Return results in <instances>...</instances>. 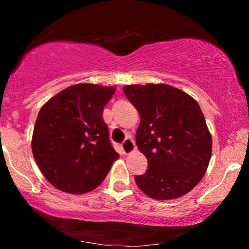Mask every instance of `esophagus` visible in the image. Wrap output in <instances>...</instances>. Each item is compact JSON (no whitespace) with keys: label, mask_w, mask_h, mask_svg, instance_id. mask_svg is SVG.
<instances>
[{"label":"esophagus","mask_w":249,"mask_h":249,"mask_svg":"<svg viewBox=\"0 0 249 249\" xmlns=\"http://www.w3.org/2000/svg\"><path fill=\"white\" fill-rule=\"evenodd\" d=\"M123 151H124L125 154L132 153L134 150H136V145H134V142L131 138H126L122 144Z\"/></svg>","instance_id":"34e87169"}]
</instances>
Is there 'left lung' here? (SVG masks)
<instances>
[{"mask_svg": "<svg viewBox=\"0 0 249 249\" xmlns=\"http://www.w3.org/2000/svg\"><path fill=\"white\" fill-rule=\"evenodd\" d=\"M126 98L141 115L136 144L148 161L136 184L157 200L176 199L202 179L212 137L196 99L167 84L126 85Z\"/></svg>", "mask_w": 249, "mask_h": 249, "instance_id": "8db88e82", "label": "left lung"}]
</instances>
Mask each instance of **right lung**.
<instances>
[{"mask_svg":"<svg viewBox=\"0 0 249 249\" xmlns=\"http://www.w3.org/2000/svg\"><path fill=\"white\" fill-rule=\"evenodd\" d=\"M113 87L76 84L49 99L34 127V158L43 176L63 192L95 190L118 158L108 138L103 110Z\"/></svg>","mask_w":249,"mask_h":249,"instance_id":"obj_1","label":"right lung"}]
</instances>
